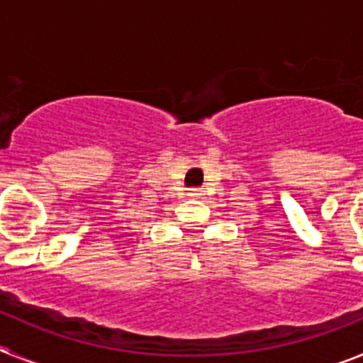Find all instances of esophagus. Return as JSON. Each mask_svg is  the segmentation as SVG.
<instances>
[{"label": "esophagus", "mask_w": 363, "mask_h": 363, "mask_svg": "<svg viewBox=\"0 0 363 363\" xmlns=\"http://www.w3.org/2000/svg\"><path fill=\"white\" fill-rule=\"evenodd\" d=\"M189 194H191L192 198H201L203 191H201V189H191V191H189Z\"/></svg>", "instance_id": "1"}]
</instances>
